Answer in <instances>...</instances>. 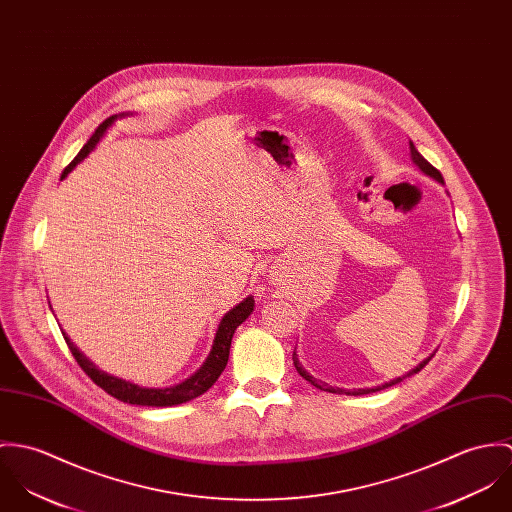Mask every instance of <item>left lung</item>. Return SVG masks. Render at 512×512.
Segmentation results:
<instances>
[{"label": "left lung", "mask_w": 512, "mask_h": 512, "mask_svg": "<svg viewBox=\"0 0 512 512\" xmlns=\"http://www.w3.org/2000/svg\"><path fill=\"white\" fill-rule=\"evenodd\" d=\"M410 157H412V163L420 169V171L424 172V174H428V176H432V178H436L438 182H444V178H442V174L438 169H434L420 153H418V149L414 147V143L410 141ZM432 359V355L428 357V359H424L420 365H416L412 371H408L406 375H402V377H398V379H393V381H389V383H385V385H381V387H375V389H357V391H343V389H334V387H328V385H324V383H318L312 375H308L306 373V369L300 365V361H298V355H296V351L292 353V361H294V367H296V371L300 373V377L302 379H306L310 385H314L316 389H320V391H328V393H345V395H369V393H375V391H381V389H387V387H393V385H397L400 383L402 379H406V377H410V375H414V373H418L420 369H424L426 367V363Z\"/></svg>", "instance_id": "obj_1"}]
</instances>
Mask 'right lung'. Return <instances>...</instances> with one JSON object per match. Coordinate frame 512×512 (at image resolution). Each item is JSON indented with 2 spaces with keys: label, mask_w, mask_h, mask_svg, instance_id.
Returning a JSON list of instances; mask_svg holds the SVG:
<instances>
[{
  "label": "right lung",
  "mask_w": 512,
  "mask_h": 512,
  "mask_svg": "<svg viewBox=\"0 0 512 512\" xmlns=\"http://www.w3.org/2000/svg\"><path fill=\"white\" fill-rule=\"evenodd\" d=\"M119 115H112L106 121L100 123V127L94 131V135L88 139V143L80 149V153L74 157V161L64 169L60 178H66V174L72 171L80 161H84L90 151H94V147L98 145V141L104 137L106 129L114 123ZM255 300L253 296H247L243 302H239L235 308H231L228 314L222 318L220 328L216 332V338L212 343V351L208 355V359L204 361V365L186 381L174 385V387H167V389H145L139 385H133L129 381L117 379L114 375H108L104 371H100L84 353L78 351V347L70 341V338L62 332L64 341L68 345V349L72 351L76 363L82 367V371L100 387L104 389L108 395L121 400V402H129V404H139V406H174V404H182L186 400L200 397L204 395L222 375V371L226 369L229 359V347H231V338L237 330L239 324H243L251 312H253Z\"/></svg>",
  "instance_id": "right-lung-1"
}]
</instances>
